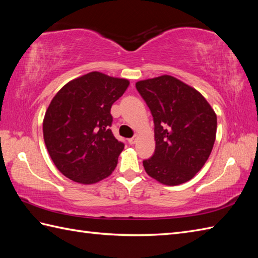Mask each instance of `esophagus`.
<instances>
[{"instance_id":"esophagus-1","label":"esophagus","mask_w":258,"mask_h":258,"mask_svg":"<svg viewBox=\"0 0 258 258\" xmlns=\"http://www.w3.org/2000/svg\"><path fill=\"white\" fill-rule=\"evenodd\" d=\"M136 141H138V138H132V139H128V143L131 145H133L136 143Z\"/></svg>"}]
</instances>
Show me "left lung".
I'll return each instance as SVG.
<instances>
[{
  "instance_id": "1",
  "label": "left lung",
  "mask_w": 258,
  "mask_h": 258,
  "mask_svg": "<svg viewBox=\"0 0 258 258\" xmlns=\"http://www.w3.org/2000/svg\"><path fill=\"white\" fill-rule=\"evenodd\" d=\"M154 118L155 152L143 161L157 182H188L204 166L216 139V113L194 87L171 75L136 82Z\"/></svg>"
}]
</instances>
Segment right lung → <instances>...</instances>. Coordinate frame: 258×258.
Returning a JSON list of instances; mask_svg holds the SVG:
<instances>
[{"label": "right lung", "instance_id": "add662e5", "mask_svg": "<svg viewBox=\"0 0 258 258\" xmlns=\"http://www.w3.org/2000/svg\"><path fill=\"white\" fill-rule=\"evenodd\" d=\"M128 85V80L94 71L70 81L52 98L43 138L64 176L91 185L113 173L124 144L109 130L111 107Z\"/></svg>", "mask_w": 258, "mask_h": 258}]
</instances>
